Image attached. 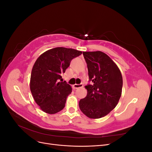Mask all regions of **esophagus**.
<instances>
[{
    "mask_svg": "<svg viewBox=\"0 0 152 152\" xmlns=\"http://www.w3.org/2000/svg\"><path fill=\"white\" fill-rule=\"evenodd\" d=\"M82 86H83V85H82V84H74V85H73V87H74L75 89H78V88H79V87H82Z\"/></svg>",
    "mask_w": 152,
    "mask_h": 152,
    "instance_id": "obj_1",
    "label": "esophagus"
}]
</instances>
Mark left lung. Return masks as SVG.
<instances>
[{"label":"left lung","instance_id":"left-lung-1","mask_svg":"<svg viewBox=\"0 0 152 152\" xmlns=\"http://www.w3.org/2000/svg\"><path fill=\"white\" fill-rule=\"evenodd\" d=\"M88 69L89 82L86 86V97L79 108L87 117L99 118L113 110L120 99L122 77L119 68L107 54L102 51L83 52Z\"/></svg>","mask_w":152,"mask_h":152}]
</instances>
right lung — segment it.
<instances>
[{
    "label": "right lung",
    "mask_w": 152,
    "mask_h": 152,
    "mask_svg": "<svg viewBox=\"0 0 152 152\" xmlns=\"http://www.w3.org/2000/svg\"><path fill=\"white\" fill-rule=\"evenodd\" d=\"M82 52L73 49L56 48L45 51L37 59L30 78V91L41 110L54 114L65 107L72 87L62 75L70 66L73 58Z\"/></svg>",
    "instance_id": "right-lung-1"
}]
</instances>
